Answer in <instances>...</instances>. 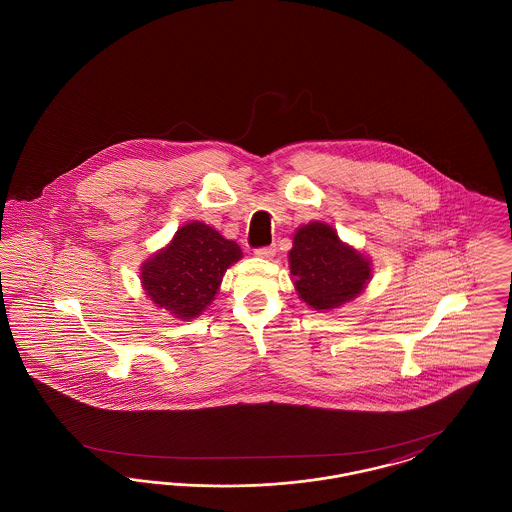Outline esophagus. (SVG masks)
<instances>
[{
	"label": "esophagus",
	"instance_id": "obj_1",
	"mask_svg": "<svg viewBox=\"0 0 512 512\" xmlns=\"http://www.w3.org/2000/svg\"><path fill=\"white\" fill-rule=\"evenodd\" d=\"M255 255L261 259H272L276 255V245H267V247H259L255 249Z\"/></svg>",
	"mask_w": 512,
	"mask_h": 512
}]
</instances>
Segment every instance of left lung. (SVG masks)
Instances as JSON below:
<instances>
[{
  "label": "left lung",
  "mask_w": 512,
  "mask_h": 512,
  "mask_svg": "<svg viewBox=\"0 0 512 512\" xmlns=\"http://www.w3.org/2000/svg\"><path fill=\"white\" fill-rule=\"evenodd\" d=\"M290 270L297 295L317 311H330L355 299L372 276L370 259L326 222L297 228L290 249Z\"/></svg>",
  "instance_id": "left-lung-1"
}]
</instances>
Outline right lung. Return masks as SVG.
Wrapping results in <instances>:
<instances>
[{
  "label": "right lung",
  "mask_w": 512,
  "mask_h": 512,
  "mask_svg": "<svg viewBox=\"0 0 512 512\" xmlns=\"http://www.w3.org/2000/svg\"><path fill=\"white\" fill-rule=\"evenodd\" d=\"M242 259L240 245L199 220L184 224L171 244L142 265L146 295L174 318L199 317L219 292L226 268Z\"/></svg>",
  "instance_id": "right-lung-1"
}]
</instances>
